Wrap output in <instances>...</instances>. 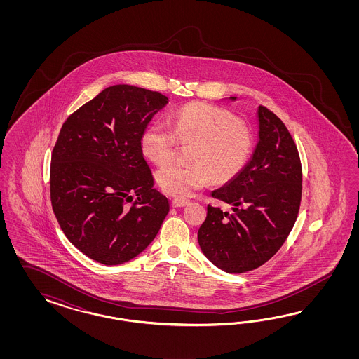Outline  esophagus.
Instances as JSON below:
<instances>
[{"label":"esophagus","instance_id":"34e87169","mask_svg":"<svg viewBox=\"0 0 359 359\" xmlns=\"http://www.w3.org/2000/svg\"><path fill=\"white\" fill-rule=\"evenodd\" d=\"M191 201L189 200H185V198H174L172 200V207L182 208L188 205Z\"/></svg>","mask_w":359,"mask_h":359}]
</instances>
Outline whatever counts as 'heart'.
<instances>
[{"label": "heart", "instance_id": "obj_1", "mask_svg": "<svg viewBox=\"0 0 359 359\" xmlns=\"http://www.w3.org/2000/svg\"><path fill=\"white\" fill-rule=\"evenodd\" d=\"M192 146L191 164H170L156 172L158 184L168 195L188 197L213 179L225 184L250 161L254 140L250 129L231 111L207 102H192L172 117V129L161 121L142 133L143 154L155 164L170 163L177 146Z\"/></svg>", "mask_w": 359, "mask_h": 359}]
</instances>
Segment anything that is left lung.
I'll use <instances>...</instances> for the list:
<instances>
[{"label": "left lung", "mask_w": 359, "mask_h": 359, "mask_svg": "<svg viewBox=\"0 0 359 359\" xmlns=\"http://www.w3.org/2000/svg\"><path fill=\"white\" fill-rule=\"evenodd\" d=\"M258 118L259 141L250 162L212 192L234 212L209 204L197 233L208 259L230 273L255 270L271 259L294 228L302 201V162L290 131L263 105Z\"/></svg>", "instance_id": "obj_1"}]
</instances>
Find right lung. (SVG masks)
I'll use <instances>...</instances> for the list:
<instances>
[{
  "label": "right lung",
  "instance_id": "obj_1",
  "mask_svg": "<svg viewBox=\"0 0 359 359\" xmlns=\"http://www.w3.org/2000/svg\"><path fill=\"white\" fill-rule=\"evenodd\" d=\"M167 102L159 92L113 86L60 129L51 154V205L65 237L93 261H130L151 243L170 210L141 147L142 133Z\"/></svg>",
  "mask_w": 359,
  "mask_h": 359
}]
</instances>
